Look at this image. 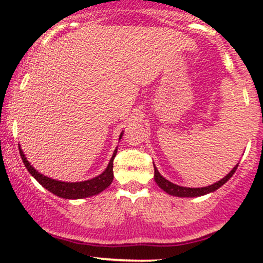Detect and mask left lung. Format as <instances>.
<instances>
[{"label":"left lung","mask_w":263,"mask_h":263,"mask_svg":"<svg viewBox=\"0 0 263 263\" xmlns=\"http://www.w3.org/2000/svg\"><path fill=\"white\" fill-rule=\"evenodd\" d=\"M155 165V164H153ZM238 167V163L235 165L234 168L230 171V173L226 174V176L220 179L219 182L211 184V185L203 186V188H186V186L177 185V184L170 182V180L165 179L164 177L159 173L157 167H155V182L158 184V186L161 189L164 190L165 193H168L170 195H173V197H180V198H194V197H201V195L209 194V193L215 192L216 189H219L220 186H222L224 184L228 182L229 179L232 177V174L235 173Z\"/></svg>","instance_id":"8db88e82"}]
</instances>
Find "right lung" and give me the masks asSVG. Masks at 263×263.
<instances>
[{
  "label": "right lung",
  "instance_id": "obj_1",
  "mask_svg": "<svg viewBox=\"0 0 263 263\" xmlns=\"http://www.w3.org/2000/svg\"><path fill=\"white\" fill-rule=\"evenodd\" d=\"M123 135V131L120 135V140H121ZM20 153L21 158H22L23 163H25L26 168L28 170L29 173L34 177V179L41 184L42 186H44L45 189L49 190L50 193L55 194L57 197L63 198V199H83L87 197H92V195L99 194L102 190H105L112 183L114 179V158L117 153V148L114 151V155L111 157L110 162H108L107 168L105 170L100 176L92 178V179L84 180V182H62V180L52 179V178L43 176L42 173H39L37 170H34V167L31 165V163L27 161L25 153L21 149L20 146Z\"/></svg>",
  "mask_w": 263,
  "mask_h": 263
}]
</instances>
